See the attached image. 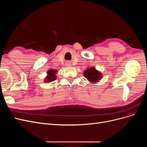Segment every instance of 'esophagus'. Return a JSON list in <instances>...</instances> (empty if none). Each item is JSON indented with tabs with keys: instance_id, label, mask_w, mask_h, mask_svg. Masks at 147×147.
Here are the masks:
<instances>
[{
	"instance_id": "obj_1",
	"label": "esophagus",
	"mask_w": 147,
	"mask_h": 147,
	"mask_svg": "<svg viewBox=\"0 0 147 147\" xmlns=\"http://www.w3.org/2000/svg\"><path fill=\"white\" fill-rule=\"evenodd\" d=\"M70 64H70V62H68V63H66V65H67V66H70Z\"/></svg>"
}]
</instances>
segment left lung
Returning <instances> with one entry per match:
<instances>
[{
  "mask_svg": "<svg viewBox=\"0 0 147 147\" xmlns=\"http://www.w3.org/2000/svg\"><path fill=\"white\" fill-rule=\"evenodd\" d=\"M84 76L89 81L91 82H96L102 78V74L96 70L94 67H91L87 69L84 72Z\"/></svg>",
  "mask_w": 147,
  "mask_h": 147,
  "instance_id": "8db88e82",
  "label": "left lung"
}]
</instances>
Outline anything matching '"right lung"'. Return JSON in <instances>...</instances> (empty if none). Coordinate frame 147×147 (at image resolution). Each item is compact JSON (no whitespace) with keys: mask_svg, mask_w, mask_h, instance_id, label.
<instances>
[{"mask_svg":"<svg viewBox=\"0 0 147 147\" xmlns=\"http://www.w3.org/2000/svg\"><path fill=\"white\" fill-rule=\"evenodd\" d=\"M57 72V70H49L47 74H48V76L46 77V80H45V82H50L52 81H55L56 76V74Z\"/></svg>","mask_w":147,"mask_h":147,"instance_id":"obj_1","label":"right lung"}]
</instances>
